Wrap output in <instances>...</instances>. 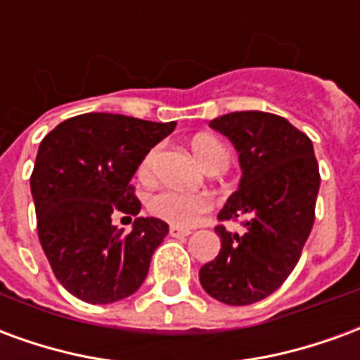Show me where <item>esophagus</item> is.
Wrapping results in <instances>:
<instances>
[{"label": "esophagus", "instance_id": "esophagus-1", "mask_svg": "<svg viewBox=\"0 0 360 360\" xmlns=\"http://www.w3.org/2000/svg\"><path fill=\"white\" fill-rule=\"evenodd\" d=\"M169 235H172V237H187V235H191V229L172 226L169 227Z\"/></svg>", "mask_w": 360, "mask_h": 360}]
</instances>
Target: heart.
<instances>
[{
	"label": "heart",
	"instance_id": "b5f03b06",
	"mask_svg": "<svg viewBox=\"0 0 360 360\" xmlns=\"http://www.w3.org/2000/svg\"><path fill=\"white\" fill-rule=\"evenodd\" d=\"M191 150L196 162L202 165L204 169H226L229 164V150L214 136L208 134H200L195 136L191 142ZM154 160H156V150H150L146 158L141 164V175L142 177H150L152 175V167H154ZM210 198L204 195H191V193H183L177 188H165L162 193L152 196L150 200V210L156 214L158 218L169 221L177 227H191L195 226L200 219L204 212L210 210Z\"/></svg>",
	"mask_w": 360,
	"mask_h": 360
}]
</instances>
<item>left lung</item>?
I'll return each instance as SVG.
<instances>
[{
  "label": "left lung",
  "mask_w": 360,
  "mask_h": 360,
  "mask_svg": "<svg viewBox=\"0 0 360 360\" xmlns=\"http://www.w3.org/2000/svg\"><path fill=\"white\" fill-rule=\"evenodd\" d=\"M239 154V187L219 219H243V233L219 235L218 257L198 271L204 291L233 307L278 289L299 262L314 224L320 173L312 142L285 117L233 111L210 121Z\"/></svg>",
  "instance_id": "left-lung-1"
}]
</instances>
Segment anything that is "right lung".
<instances>
[{
    "instance_id": "add662e5",
    "label": "right lung",
    "mask_w": 360,
    "mask_h": 360,
    "mask_svg": "<svg viewBox=\"0 0 360 360\" xmlns=\"http://www.w3.org/2000/svg\"><path fill=\"white\" fill-rule=\"evenodd\" d=\"M173 129L175 121L82 113L40 142L30 177L38 237L58 281L77 299L110 304L146 279L169 226L139 216L141 202L129 183ZM115 211L135 216L131 234L110 224Z\"/></svg>"
}]
</instances>
